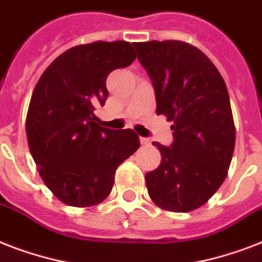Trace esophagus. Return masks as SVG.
<instances>
[{
	"mask_svg": "<svg viewBox=\"0 0 262 262\" xmlns=\"http://www.w3.org/2000/svg\"><path fill=\"white\" fill-rule=\"evenodd\" d=\"M140 143H141V145H144V147H149V145H151V140L145 139V137H140Z\"/></svg>",
	"mask_w": 262,
	"mask_h": 262,
	"instance_id": "obj_1",
	"label": "esophagus"
}]
</instances>
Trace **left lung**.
Wrapping results in <instances>:
<instances>
[{"label":"left lung","instance_id":"obj_1","mask_svg":"<svg viewBox=\"0 0 262 262\" xmlns=\"http://www.w3.org/2000/svg\"><path fill=\"white\" fill-rule=\"evenodd\" d=\"M156 96V113L172 121L171 147L159 148V167L145 174L148 194L162 209L190 212L207 203L227 177L235 126L223 77L197 47L181 40L135 43Z\"/></svg>","mask_w":262,"mask_h":262}]
</instances>
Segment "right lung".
I'll return each mask as SVG.
<instances>
[{
    "instance_id": "right-lung-1",
    "label": "right lung",
    "mask_w": 262,
    "mask_h": 262,
    "mask_svg": "<svg viewBox=\"0 0 262 262\" xmlns=\"http://www.w3.org/2000/svg\"><path fill=\"white\" fill-rule=\"evenodd\" d=\"M135 58L125 40L75 46L49 65L32 92L26 119L30 152L43 182L67 205L102 203L117 167L139 149L135 132L102 127L94 113L108 96L107 76Z\"/></svg>"
}]
</instances>
